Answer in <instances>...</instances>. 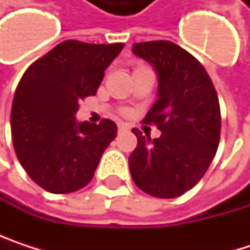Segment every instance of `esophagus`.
<instances>
[{
  "instance_id": "34e87169",
  "label": "esophagus",
  "mask_w": 250,
  "mask_h": 250,
  "mask_svg": "<svg viewBox=\"0 0 250 250\" xmlns=\"http://www.w3.org/2000/svg\"><path fill=\"white\" fill-rule=\"evenodd\" d=\"M125 130H128L127 125H123V123H120V125H119V131L122 133V131H125Z\"/></svg>"
}]
</instances>
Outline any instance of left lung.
Here are the masks:
<instances>
[{
    "label": "left lung",
    "instance_id": "8db88e82",
    "mask_svg": "<svg viewBox=\"0 0 250 250\" xmlns=\"http://www.w3.org/2000/svg\"><path fill=\"white\" fill-rule=\"evenodd\" d=\"M133 53L158 74V100L145 117L161 137L131 131L137 146L128 158L134 184L149 195L175 198L207 172L220 140V105L204 66L168 40L133 44Z\"/></svg>",
    "mask_w": 250,
    "mask_h": 250
}]
</instances>
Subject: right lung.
I'll use <instances>...</instances> for the list:
<instances>
[{
  "instance_id": "right-lung-1",
  "label": "right lung",
  "mask_w": 250,
  "mask_h": 250,
  "mask_svg": "<svg viewBox=\"0 0 250 250\" xmlns=\"http://www.w3.org/2000/svg\"><path fill=\"white\" fill-rule=\"evenodd\" d=\"M123 47L66 40L21 76L11 108L13 143L21 167L43 189L68 194L92 179L117 125L107 119L78 123L75 113L81 100L95 95Z\"/></svg>"
}]
</instances>
